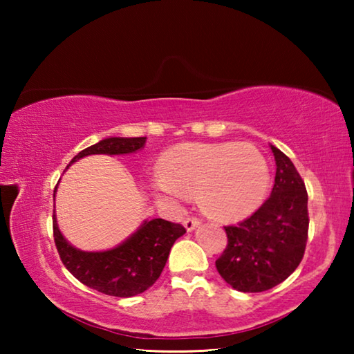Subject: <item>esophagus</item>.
I'll return each mask as SVG.
<instances>
[{"instance_id":"34e87169","label":"esophagus","mask_w":354,"mask_h":354,"mask_svg":"<svg viewBox=\"0 0 354 354\" xmlns=\"http://www.w3.org/2000/svg\"><path fill=\"white\" fill-rule=\"evenodd\" d=\"M198 225H200V218L196 217H187L184 220V226L187 231H194Z\"/></svg>"}]
</instances>
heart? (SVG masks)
<instances>
[{
    "instance_id": "heart-1",
    "label": "heart",
    "mask_w": 354,
    "mask_h": 354,
    "mask_svg": "<svg viewBox=\"0 0 354 354\" xmlns=\"http://www.w3.org/2000/svg\"><path fill=\"white\" fill-rule=\"evenodd\" d=\"M159 194L181 198L198 194L203 211L217 220L247 217L261 205L270 181L267 160L251 145L184 143L160 158Z\"/></svg>"
}]
</instances>
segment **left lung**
<instances>
[{
	"instance_id": "left-lung-1",
	"label": "left lung",
	"mask_w": 354,
	"mask_h": 354,
	"mask_svg": "<svg viewBox=\"0 0 354 354\" xmlns=\"http://www.w3.org/2000/svg\"><path fill=\"white\" fill-rule=\"evenodd\" d=\"M277 176L272 195L248 218L225 226L227 245L215 261L220 277L241 292H263L299 266L308 242V192L295 165L272 145Z\"/></svg>"
}]
</instances>
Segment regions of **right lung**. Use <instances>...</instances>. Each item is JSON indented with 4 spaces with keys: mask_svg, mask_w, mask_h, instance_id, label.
<instances>
[{
    "mask_svg": "<svg viewBox=\"0 0 354 354\" xmlns=\"http://www.w3.org/2000/svg\"><path fill=\"white\" fill-rule=\"evenodd\" d=\"M145 142L147 137H109L82 149L70 164L88 154L134 153L145 145ZM184 232L185 227L183 225L153 218L143 221L133 236L115 248L81 251L65 241L59 231L56 215H53V236L57 253L67 270L91 289L122 298L139 295L158 281L173 243Z\"/></svg>",
    "mask_w": 354,
    "mask_h": 354,
    "instance_id": "obj_1",
    "label": "right lung"
}]
</instances>
